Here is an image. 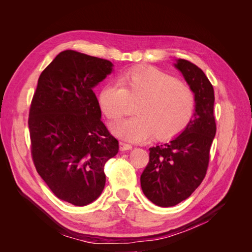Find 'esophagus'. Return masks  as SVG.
<instances>
[{
	"mask_svg": "<svg viewBox=\"0 0 252 252\" xmlns=\"http://www.w3.org/2000/svg\"><path fill=\"white\" fill-rule=\"evenodd\" d=\"M132 148V146L130 144H127L124 142H120V150L121 151H127V150H130Z\"/></svg>",
	"mask_w": 252,
	"mask_h": 252,
	"instance_id": "1",
	"label": "esophagus"
}]
</instances>
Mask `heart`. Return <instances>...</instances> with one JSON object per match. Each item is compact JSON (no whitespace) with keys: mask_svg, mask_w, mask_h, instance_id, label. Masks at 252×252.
<instances>
[{"mask_svg":"<svg viewBox=\"0 0 252 252\" xmlns=\"http://www.w3.org/2000/svg\"><path fill=\"white\" fill-rule=\"evenodd\" d=\"M133 118L113 122L111 130L121 138L141 142L155 134L158 141L179 135L191 120L194 95L186 84L155 67H136L122 73L118 83L104 85L98 106L108 119L123 116L127 100L139 98Z\"/></svg>","mask_w":252,"mask_h":252,"instance_id":"1","label":"heart"}]
</instances>
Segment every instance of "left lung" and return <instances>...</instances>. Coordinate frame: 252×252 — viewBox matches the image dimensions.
I'll use <instances>...</instances> for the list:
<instances>
[{"label":"left lung","mask_w":252,"mask_h":252,"mask_svg":"<svg viewBox=\"0 0 252 252\" xmlns=\"http://www.w3.org/2000/svg\"><path fill=\"white\" fill-rule=\"evenodd\" d=\"M194 94V112L172 141L149 148V162L141 175L144 194L161 207H171L191 195L204 180L217 125L215 91L201 68L187 60L174 64Z\"/></svg>","instance_id":"8db88e82"}]
</instances>
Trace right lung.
I'll return each mask as SVG.
<instances>
[{"label":"right lung","instance_id":"1","mask_svg":"<svg viewBox=\"0 0 252 252\" xmlns=\"http://www.w3.org/2000/svg\"><path fill=\"white\" fill-rule=\"evenodd\" d=\"M112 67L110 61L85 53L60 52L41 73L30 105L35 169L56 196L75 206L101 195L105 163L119 151L93 90Z\"/></svg>","mask_w":252,"mask_h":252}]
</instances>
